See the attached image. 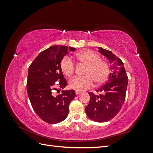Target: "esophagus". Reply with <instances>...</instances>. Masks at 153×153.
Instances as JSON below:
<instances>
[{
    "label": "esophagus",
    "mask_w": 153,
    "mask_h": 153,
    "mask_svg": "<svg viewBox=\"0 0 153 153\" xmlns=\"http://www.w3.org/2000/svg\"><path fill=\"white\" fill-rule=\"evenodd\" d=\"M75 93H76V94L78 95V94H81V92L80 91H75Z\"/></svg>",
    "instance_id": "obj_1"
}]
</instances>
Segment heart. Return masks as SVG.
<instances>
[{"label":"heart","mask_w":153,"mask_h":153,"mask_svg":"<svg viewBox=\"0 0 153 153\" xmlns=\"http://www.w3.org/2000/svg\"><path fill=\"white\" fill-rule=\"evenodd\" d=\"M78 61L85 64L87 68L84 72L85 76H76L72 78L69 82V87L78 91H83L90 89L96 84L104 83L109 75L108 63L101 60L100 55L94 51L84 50L76 54ZM61 71L64 75L70 76L75 71V64L68 57H64L61 61Z\"/></svg>","instance_id":"heart-1"}]
</instances>
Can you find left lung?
<instances>
[{
  "label": "left lung",
  "mask_w": 153,
  "mask_h": 153,
  "mask_svg": "<svg viewBox=\"0 0 153 153\" xmlns=\"http://www.w3.org/2000/svg\"><path fill=\"white\" fill-rule=\"evenodd\" d=\"M98 51L112 64V71L106 84L96 90L103 94L96 95L89 92L90 101L85 107V112L92 121L105 123L113 119L121 109L126 98L128 78L121 59L103 48L99 47Z\"/></svg>",
  "instance_id": "obj_1"
}]
</instances>
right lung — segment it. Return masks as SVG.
Instances as JSON below:
<instances>
[{"instance_id": "add662e5", "label": "right lung", "mask_w": 153, "mask_h": 153, "mask_svg": "<svg viewBox=\"0 0 153 153\" xmlns=\"http://www.w3.org/2000/svg\"><path fill=\"white\" fill-rule=\"evenodd\" d=\"M69 50L75 48L52 46L42 51L29 68L27 90L31 105L39 117L49 124L59 123L67 117L69 103L76 95L74 90L62 91L57 96L53 94L57 90L55 87L57 81L59 90L68 84L60 63Z\"/></svg>"}]
</instances>
